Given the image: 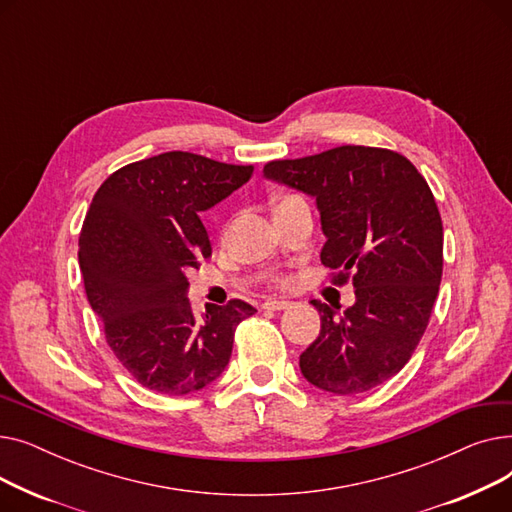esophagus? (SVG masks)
I'll list each match as a JSON object with an SVG mask.
<instances>
[{
	"label": "esophagus",
	"mask_w": 512,
	"mask_h": 512,
	"mask_svg": "<svg viewBox=\"0 0 512 512\" xmlns=\"http://www.w3.org/2000/svg\"><path fill=\"white\" fill-rule=\"evenodd\" d=\"M292 303L290 301H278V299H270L263 303V309H270V311H284V309H290Z\"/></svg>",
	"instance_id": "1"
}]
</instances>
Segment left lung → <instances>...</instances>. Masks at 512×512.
Listing matches in <instances>:
<instances>
[{"label":"left lung","mask_w":512,"mask_h":512,"mask_svg":"<svg viewBox=\"0 0 512 512\" xmlns=\"http://www.w3.org/2000/svg\"><path fill=\"white\" fill-rule=\"evenodd\" d=\"M263 176L315 199L334 282L355 272L342 313L311 301L321 330L299 359L303 378L340 396L388 382L417 348L442 280V220L425 178L400 153L361 145L270 161Z\"/></svg>","instance_id":"8db88e82"}]
</instances>
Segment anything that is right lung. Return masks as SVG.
Returning a JSON list of instances; mask_svg holds the SVG:
<instances>
[{
    "label": "right lung",
    "mask_w": 512,
    "mask_h": 512,
    "mask_svg": "<svg viewBox=\"0 0 512 512\" xmlns=\"http://www.w3.org/2000/svg\"><path fill=\"white\" fill-rule=\"evenodd\" d=\"M253 176L203 155L168 151L114 172L95 193L78 238L87 299L134 380L184 396L226 369L234 330L257 309L230 301L197 317L186 272L211 257L201 222Z\"/></svg>",
    "instance_id": "right-lung-1"
}]
</instances>
